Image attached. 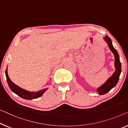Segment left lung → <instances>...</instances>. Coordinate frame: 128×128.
I'll use <instances>...</instances> for the list:
<instances>
[{"label":"left lung","instance_id":"8db88e82","mask_svg":"<svg viewBox=\"0 0 128 128\" xmlns=\"http://www.w3.org/2000/svg\"><path fill=\"white\" fill-rule=\"evenodd\" d=\"M103 39L108 45L110 49L114 55V66L115 68H116V71L112 74V76L108 78V80L102 85L97 88L96 91L100 95H102L108 93L111 89H112L113 88H114L116 86L118 82L119 78H120V72H121V63L120 62V56H119L117 50L115 49L113 47L112 41L108 36L106 35L105 37L103 38Z\"/></svg>","mask_w":128,"mask_h":128}]
</instances>
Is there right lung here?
Returning <instances> with one entry per match:
<instances>
[{"mask_svg": "<svg viewBox=\"0 0 128 128\" xmlns=\"http://www.w3.org/2000/svg\"><path fill=\"white\" fill-rule=\"evenodd\" d=\"M5 74H6L7 82H8V85L9 86L10 89L12 90V92L16 93L18 96L20 97V98H24L26 100H32L35 99V98H40L42 96L43 94L48 89V88H45V89H42L40 90H39L38 92H30L28 90H26V89H22L18 86L17 84H14L9 78L8 72V66H7L6 72H5Z\"/></svg>", "mask_w": 128, "mask_h": 128, "instance_id": "add662e5", "label": "right lung"}]
</instances>
